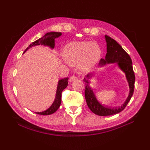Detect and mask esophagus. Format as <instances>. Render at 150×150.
<instances>
[{
	"label": "esophagus",
	"mask_w": 150,
	"mask_h": 150,
	"mask_svg": "<svg viewBox=\"0 0 150 150\" xmlns=\"http://www.w3.org/2000/svg\"><path fill=\"white\" fill-rule=\"evenodd\" d=\"M77 80V77L75 76V75H72L71 76L70 78V81H75Z\"/></svg>",
	"instance_id": "1"
}]
</instances>
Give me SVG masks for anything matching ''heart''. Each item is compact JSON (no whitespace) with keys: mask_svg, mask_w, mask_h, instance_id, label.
<instances>
[{"mask_svg":"<svg viewBox=\"0 0 150 150\" xmlns=\"http://www.w3.org/2000/svg\"><path fill=\"white\" fill-rule=\"evenodd\" d=\"M102 51L98 45L91 42H74L64 47L62 56L71 66L78 64L80 69L87 70L98 62Z\"/></svg>","mask_w":150,"mask_h":150,"instance_id":"b5f03b06","label":"heart"}]
</instances>
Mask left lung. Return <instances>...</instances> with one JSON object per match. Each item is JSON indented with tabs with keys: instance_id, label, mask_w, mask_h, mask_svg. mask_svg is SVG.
Wrapping results in <instances>:
<instances>
[{
	"instance_id": "8db88e82",
	"label": "left lung",
	"mask_w": 150,
	"mask_h": 150,
	"mask_svg": "<svg viewBox=\"0 0 150 150\" xmlns=\"http://www.w3.org/2000/svg\"><path fill=\"white\" fill-rule=\"evenodd\" d=\"M105 37L107 42V54L105 59H100V64H105L107 63L118 62L119 67L126 74L129 84L130 91L126 101L121 107L111 108L103 106L97 100L93 91L89 86V79L91 75H86L84 78L83 81L86 83L84 95L87 105L94 114L103 116L117 114L125 108L133 95L135 79L131 57L114 39L108 35H105Z\"/></svg>"
}]
</instances>
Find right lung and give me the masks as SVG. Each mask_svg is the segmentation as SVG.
I'll use <instances>...</instances> for the list:
<instances>
[{
	"instance_id": "right-lung-1",
	"label": "right lung",
	"mask_w": 150,
	"mask_h": 150,
	"mask_svg": "<svg viewBox=\"0 0 150 150\" xmlns=\"http://www.w3.org/2000/svg\"><path fill=\"white\" fill-rule=\"evenodd\" d=\"M62 33L61 32H48V33L45 34L42 37L40 38L36 41L32 42L29 47L25 50L24 53H25L29 48L35 46L37 45H48V46L50 47L51 48H54V39L56 38L59 37L61 36ZM68 79L69 78H64V79L59 80V82H58V85L57 88V92L56 95V98L53 102L51 106L45 110L44 112H36L35 113L38 115H48L54 113L56 110L59 108L60 107L61 103V97H62V91L67 86L68 84Z\"/></svg>"
}]
</instances>
